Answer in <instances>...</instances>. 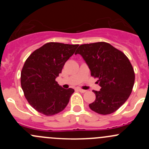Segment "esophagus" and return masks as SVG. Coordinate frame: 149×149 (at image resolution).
<instances>
[{"mask_svg": "<svg viewBox=\"0 0 149 149\" xmlns=\"http://www.w3.org/2000/svg\"><path fill=\"white\" fill-rule=\"evenodd\" d=\"M78 91H80V92H81V93H85L86 91V90L82 89V88H78Z\"/></svg>", "mask_w": 149, "mask_h": 149, "instance_id": "esophagus-1", "label": "esophagus"}]
</instances>
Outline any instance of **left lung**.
I'll return each mask as SVG.
<instances>
[{"instance_id": "left-lung-1", "label": "left lung", "mask_w": 149, "mask_h": 149, "mask_svg": "<svg viewBox=\"0 0 149 149\" xmlns=\"http://www.w3.org/2000/svg\"><path fill=\"white\" fill-rule=\"evenodd\" d=\"M75 54L81 55L101 86L100 91H93L96 100L89 104L90 109L104 115L118 110L130 97L135 82L134 70L127 57L104 42L81 45Z\"/></svg>"}]
</instances>
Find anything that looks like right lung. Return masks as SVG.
I'll list each match as a JSON object with an SVG mask.
<instances>
[{
	"instance_id": "add662e5",
	"label": "right lung",
	"mask_w": 149,
	"mask_h": 149,
	"mask_svg": "<svg viewBox=\"0 0 149 149\" xmlns=\"http://www.w3.org/2000/svg\"><path fill=\"white\" fill-rule=\"evenodd\" d=\"M79 45L48 42L34 50L21 72L25 97L35 110L47 116L63 110L74 89L62 88L55 79Z\"/></svg>"
}]
</instances>
